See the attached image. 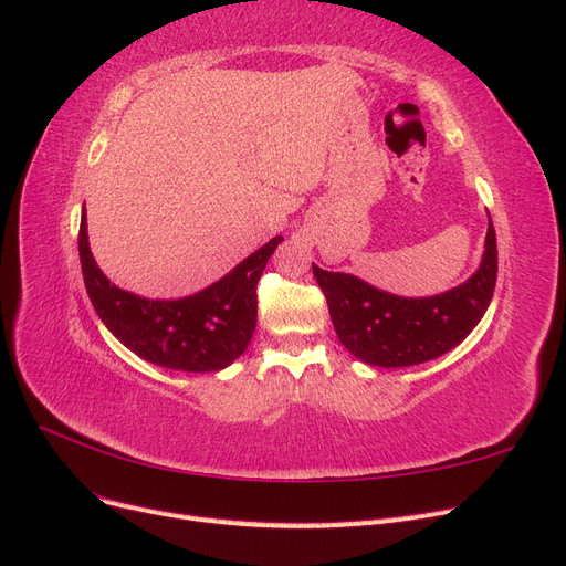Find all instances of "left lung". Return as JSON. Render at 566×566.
Here are the masks:
<instances>
[{"mask_svg": "<svg viewBox=\"0 0 566 566\" xmlns=\"http://www.w3.org/2000/svg\"><path fill=\"white\" fill-rule=\"evenodd\" d=\"M312 269L342 345L368 366L403 368L439 358L474 331L493 297L499 248L489 217L476 271L465 283L430 297H401L352 273Z\"/></svg>", "mask_w": 566, "mask_h": 566, "instance_id": "left-lung-1", "label": "left lung"}]
</instances>
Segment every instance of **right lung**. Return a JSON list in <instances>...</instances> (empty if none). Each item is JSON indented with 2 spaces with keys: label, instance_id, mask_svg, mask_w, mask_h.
<instances>
[{
  "label": "right lung",
  "instance_id": "right-lung-1",
  "mask_svg": "<svg viewBox=\"0 0 566 566\" xmlns=\"http://www.w3.org/2000/svg\"><path fill=\"white\" fill-rule=\"evenodd\" d=\"M281 241L283 235L271 238L227 276L179 300H148L111 283L90 248L87 210H82L77 248L94 310L129 352L160 368L212 373L248 349L256 325V283Z\"/></svg>",
  "mask_w": 566,
  "mask_h": 566
}]
</instances>
